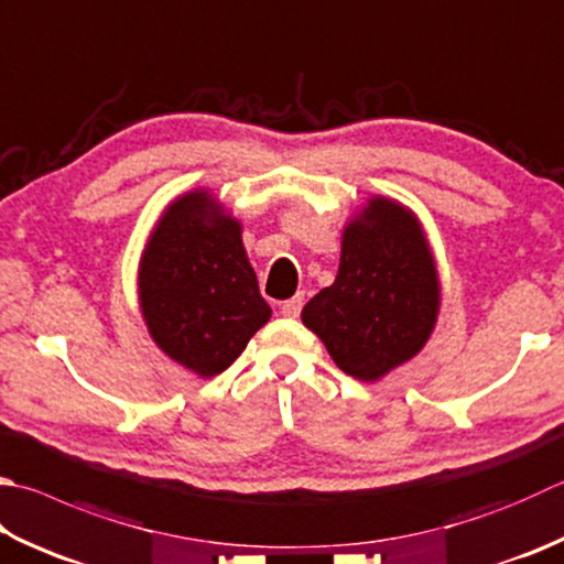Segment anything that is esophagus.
<instances>
[{
	"mask_svg": "<svg viewBox=\"0 0 564 564\" xmlns=\"http://www.w3.org/2000/svg\"><path fill=\"white\" fill-rule=\"evenodd\" d=\"M302 306H304V294H294L292 300H286V302L280 304V312L286 318H296L302 312Z\"/></svg>",
	"mask_w": 564,
	"mask_h": 564,
	"instance_id": "1",
	"label": "esophagus"
}]
</instances>
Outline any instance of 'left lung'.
<instances>
[{"label":"left lung","instance_id":"obj_1","mask_svg":"<svg viewBox=\"0 0 564 564\" xmlns=\"http://www.w3.org/2000/svg\"><path fill=\"white\" fill-rule=\"evenodd\" d=\"M440 304L437 262L422 223L400 200L370 196L344 226L334 284L312 296L302 322L344 373L376 382L420 354Z\"/></svg>","mask_w":564,"mask_h":564}]
</instances>
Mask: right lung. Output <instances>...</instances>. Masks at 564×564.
I'll list each match as a JSON object with an SVG mask.
<instances>
[{"label": "right lung", "mask_w": 564, "mask_h": 564, "mask_svg": "<svg viewBox=\"0 0 564 564\" xmlns=\"http://www.w3.org/2000/svg\"><path fill=\"white\" fill-rule=\"evenodd\" d=\"M147 332L198 378L223 373L270 322L242 246V226L208 188L174 198L159 216L137 272Z\"/></svg>", "instance_id": "obj_1"}]
</instances>
